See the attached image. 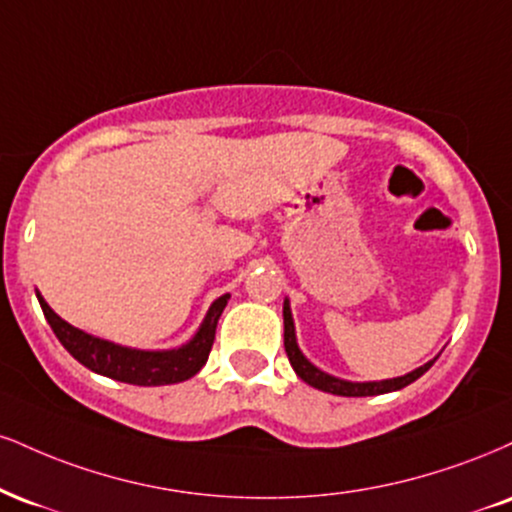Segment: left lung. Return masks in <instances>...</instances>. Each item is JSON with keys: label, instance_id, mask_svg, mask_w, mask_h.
I'll return each instance as SVG.
<instances>
[{"label": "left lung", "instance_id": "left-lung-1", "mask_svg": "<svg viewBox=\"0 0 512 512\" xmlns=\"http://www.w3.org/2000/svg\"><path fill=\"white\" fill-rule=\"evenodd\" d=\"M283 346H286V355H288V360H291V367L295 369V374H298L305 384L315 386V389L324 391V393H334V396H348V398L381 396V393L405 389V386L412 384V381L420 379L422 374L434 365L436 357L441 355L439 353L434 360L424 362L422 367L412 369V372L403 374V377L381 379V381H348V379L334 377V374H326L324 369L312 365V362L303 355V350L298 348V338H295V324H293L291 303H288V298L283 300Z\"/></svg>", "mask_w": 512, "mask_h": 512}]
</instances>
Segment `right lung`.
I'll return each instance as SVG.
<instances>
[{"label":"right lung","mask_w":512,"mask_h":512,"mask_svg":"<svg viewBox=\"0 0 512 512\" xmlns=\"http://www.w3.org/2000/svg\"><path fill=\"white\" fill-rule=\"evenodd\" d=\"M229 298L231 295L224 293L209 305L200 329L183 346L169 350H140L119 346V343L107 341V338L85 334V331L76 329L66 319H61L38 291L42 312H45V319L52 326L54 334H57L61 346L69 350L80 365L92 369L95 374L133 386L178 384V381L195 377L205 367L214 343V334H217V322Z\"/></svg>","instance_id":"1"}]
</instances>
